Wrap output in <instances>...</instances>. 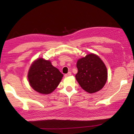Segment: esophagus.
Here are the masks:
<instances>
[{"label":"esophagus","instance_id":"obj_1","mask_svg":"<svg viewBox=\"0 0 134 134\" xmlns=\"http://www.w3.org/2000/svg\"><path fill=\"white\" fill-rule=\"evenodd\" d=\"M71 72H69L68 74H65V77H68V76H71Z\"/></svg>","mask_w":134,"mask_h":134}]
</instances>
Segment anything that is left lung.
<instances>
[{"mask_svg": "<svg viewBox=\"0 0 134 134\" xmlns=\"http://www.w3.org/2000/svg\"><path fill=\"white\" fill-rule=\"evenodd\" d=\"M75 78L81 87L88 93L102 90L107 80L106 66L100 57L94 53L79 59Z\"/></svg>", "mask_w": 134, "mask_h": 134, "instance_id": "1", "label": "left lung"}]
</instances>
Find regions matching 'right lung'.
Returning <instances> with one entry per match:
<instances>
[{
  "label": "right lung",
  "mask_w": 134,
  "mask_h": 134,
  "mask_svg": "<svg viewBox=\"0 0 134 134\" xmlns=\"http://www.w3.org/2000/svg\"><path fill=\"white\" fill-rule=\"evenodd\" d=\"M63 75L50 60L41 58L32 63L28 72L30 86L43 94L52 93L62 80Z\"/></svg>",
  "instance_id": "obj_1"
}]
</instances>
